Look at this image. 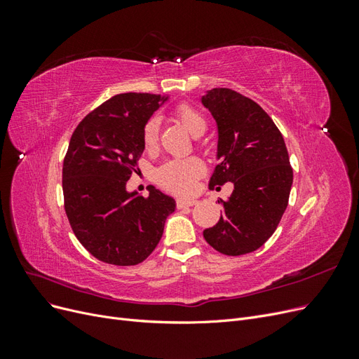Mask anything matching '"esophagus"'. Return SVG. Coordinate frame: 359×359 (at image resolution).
Segmentation results:
<instances>
[{
    "label": "esophagus",
    "instance_id": "esophagus-1",
    "mask_svg": "<svg viewBox=\"0 0 359 359\" xmlns=\"http://www.w3.org/2000/svg\"><path fill=\"white\" fill-rule=\"evenodd\" d=\"M196 202H198L196 199H178L177 206L178 208H184V206H193Z\"/></svg>",
    "mask_w": 359,
    "mask_h": 359
}]
</instances>
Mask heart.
<instances>
[{
    "mask_svg": "<svg viewBox=\"0 0 359 359\" xmlns=\"http://www.w3.org/2000/svg\"><path fill=\"white\" fill-rule=\"evenodd\" d=\"M175 118L187 132L199 137L206 130L203 115L190 104H180L175 109ZM142 142L147 151H153L158 144V119L149 118L144 126ZM203 173V165L198 158L172 160L156 170V181L163 189L173 193H189L193 190L198 178Z\"/></svg>",
    "mask_w": 359,
    "mask_h": 359,
    "instance_id": "heart-1",
    "label": "heart"
}]
</instances>
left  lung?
Segmentation results:
<instances>
[{"label":"left lung","instance_id":"obj_1","mask_svg":"<svg viewBox=\"0 0 359 359\" xmlns=\"http://www.w3.org/2000/svg\"><path fill=\"white\" fill-rule=\"evenodd\" d=\"M202 104L219 130L210 186L233 184L219 223L203 238L227 256L252 253L276 232L289 202L293 170L285 139L262 107L233 90L206 91Z\"/></svg>","mask_w":359,"mask_h":359}]
</instances>
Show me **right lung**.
Here are the masks:
<instances>
[{"label":"right lung","mask_w":359,"mask_h":359,"mask_svg":"<svg viewBox=\"0 0 359 359\" xmlns=\"http://www.w3.org/2000/svg\"><path fill=\"white\" fill-rule=\"evenodd\" d=\"M168 95L116 94L86 115L72 135L62 165L64 208L79 243L102 262L130 266L153 253L175 201L149 186L128 193L139 170L144 126Z\"/></svg>","instance_id":"add662e5"}]
</instances>
